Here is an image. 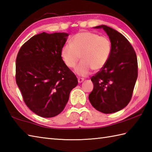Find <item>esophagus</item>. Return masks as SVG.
Returning a JSON list of instances; mask_svg holds the SVG:
<instances>
[{"mask_svg":"<svg viewBox=\"0 0 152 152\" xmlns=\"http://www.w3.org/2000/svg\"><path fill=\"white\" fill-rule=\"evenodd\" d=\"M84 79L82 78H78V83H82L83 81H84Z\"/></svg>","mask_w":152,"mask_h":152,"instance_id":"34e87169","label":"esophagus"}]
</instances>
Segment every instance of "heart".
Listing matches in <instances>:
<instances>
[{
    "mask_svg": "<svg viewBox=\"0 0 152 152\" xmlns=\"http://www.w3.org/2000/svg\"><path fill=\"white\" fill-rule=\"evenodd\" d=\"M112 53V43L108 37L91 31L78 33L71 39V44L62 47L61 55L68 68L76 66L81 56L82 62L75 68L78 75L86 76L91 69L99 71L107 63Z\"/></svg>",
    "mask_w": 152,
    "mask_h": 152,
    "instance_id": "obj_1",
    "label": "heart"
}]
</instances>
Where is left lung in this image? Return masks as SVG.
Wrapping results in <instances>:
<instances>
[{"mask_svg": "<svg viewBox=\"0 0 152 152\" xmlns=\"http://www.w3.org/2000/svg\"><path fill=\"white\" fill-rule=\"evenodd\" d=\"M112 43L107 63L91 78L94 89L89 95L91 105L97 111L109 114L129 104L138 77V61L131 44L121 33L102 25Z\"/></svg>", "mask_w": 152, "mask_h": 152, "instance_id": "obj_1", "label": "left lung"}]
</instances>
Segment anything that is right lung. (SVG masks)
<instances>
[{
    "instance_id": "add662e5",
    "label": "right lung",
    "mask_w": 152,
    "mask_h": 152,
    "mask_svg": "<svg viewBox=\"0 0 152 152\" xmlns=\"http://www.w3.org/2000/svg\"><path fill=\"white\" fill-rule=\"evenodd\" d=\"M66 33L35 35L23 45L16 61V84L26 105L35 114L50 118L63 111L78 79L61 55Z\"/></svg>"
}]
</instances>
